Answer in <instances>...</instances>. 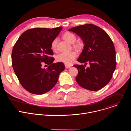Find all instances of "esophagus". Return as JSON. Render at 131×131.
I'll return each mask as SVG.
<instances>
[{
    "label": "esophagus",
    "mask_w": 131,
    "mask_h": 131,
    "mask_svg": "<svg viewBox=\"0 0 131 131\" xmlns=\"http://www.w3.org/2000/svg\"><path fill=\"white\" fill-rule=\"evenodd\" d=\"M65 67L66 68H70L71 66V65H67V64H65Z\"/></svg>",
    "instance_id": "esophagus-1"
}]
</instances>
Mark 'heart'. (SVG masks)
<instances>
[{
    "label": "heart",
    "mask_w": 131,
    "mask_h": 131,
    "mask_svg": "<svg viewBox=\"0 0 131 131\" xmlns=\"http://www.w3.org/2000/svg\"><path fill=\"white\" fill-rule=\"evenodd\" d=\"M63 38L70 43H73L76 40V36L75 35L69 31L65 32L63 35ZM58 42V39L57 38H54L52 40L51 43V48L52 50H55L57 49ZM74 47L77 48H80L82 47V44L80 42L77 43L74 45ZM77 57V53L74 51L62 53L57 55V61L59 62H62L67 65H70Z\"/></svg>",
    "instance_id": "b5f03b06"
}]
</instances>
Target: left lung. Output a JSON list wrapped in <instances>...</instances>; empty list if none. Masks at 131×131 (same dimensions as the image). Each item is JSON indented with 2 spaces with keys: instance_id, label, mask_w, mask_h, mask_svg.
Instances as JSON below:
<instances>
[{
  "instance_id": "8db88e82",
  "label": "left lung",
  "mask_w": 131,
  "mask_h": 131,
  "mask_svg": "<svg viewBox=\"0 0 131 131\" xmlns=\"http://www.w3.org/2000/svg\"><path fill=\"white\" fill-rule=\"evenodd\" d=\"M80 36L84 49L77 61L85 65H74L78 70V84L90 91H98L106 85L113 77L116 67V51L107 33L100 27L86 24L69 29ZM88 63L89 68H85Z\"/></svg>"
}]
</instances>
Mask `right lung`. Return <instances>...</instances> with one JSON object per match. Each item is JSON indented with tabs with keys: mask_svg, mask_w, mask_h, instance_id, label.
Listing matches in <instances>:
<instances>
[{
	"mask_svg": "<svg viewBox=\"0 0 131 131\" xmlns=\"http://www.w3.org/2000/svg\"><path fill=\"white\" fill-rule=\"evenodd\" d=\"M62 27L34 28L24 31L12 49V65L22 86L34 94H43L57 84L60 73L65 69L62 62L53 63L52 40ZM42 63L49 65L42 69Z\"/></svg>",
	"mask_w": 131,
	"mask_h": 131,
	"instance_id": "right-lung-1",
	"label": "right lung"
}]
</instances>
